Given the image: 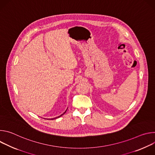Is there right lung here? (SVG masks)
Wrapping results in <instances>:
<instances>
[{
    "label": "right lung",
    "instance_id": "add662e5",
    "mask_svg": "<svg viewBox=\"0 0 155 155\" xmlns=\"http://www.w3.org/2000/svg\"><path fill=\"white\" fill-rule=\"evenodd\" d=\"M67 110H68V109H67ZM67 110H65V112H64V113H63V114H62V115H60V116H59V117H56V118H51V120H54V119H56V118H59V117H61V116H62V115H64V114H65V112H66V111H67ZM49 120H50V119H49Z\"/></svg>",
    "mask_w": 155,
    "mask_h": 155
}]
</instances>
